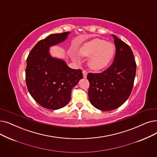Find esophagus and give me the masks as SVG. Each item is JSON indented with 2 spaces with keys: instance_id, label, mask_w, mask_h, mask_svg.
Masks as SVG:
<instances>
[{
  "instance_id": "34e87169",
  "label": "esophagus",
  "mask_w": 157,
  "mask_h": 157,
  "mask_svg": "<svg viewBox=\"0 0 157 157\" xmlns=\"http://www.w3.org/2000/svg\"><path fill=\"white\" fill-rule=\"evenodd\" d=\"M83 78H86V76H87V72H86V71L83 70Z\"/></svg>"
}]
</instances>
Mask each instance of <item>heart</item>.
<instances>
[{
    "label": "heart",
    "mask_w": 157,
    "mask_h": 157,
    "mask_svg": "<svg viewBox=\"0 0 157 157\" xmlns=\"http://www.w3.org/2000/svg\"><path fill=\"white\" fill-rule=\"evenodd\" d=\"M81 56L89 57L88 65L93 71H98L108 66L115 54L113 44L99 38L93 39L85 43L79 49Z\"/></svg>",
    "instance_id": "obj_1"
}]
</instances>
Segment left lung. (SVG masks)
Segmentation results:
<instances>
[{
    "label": "left lung",
    "mask_w": 157,
    "mask_h": 157,
    "mask_svg": "<svg viewBox=\"0 0 157 157\" xmlns=\"http://www.w3.org/2000/svg\"><path fill=\"white\" fill-rule=\"evenodd\" d=\"M115 55L113 63L101 73H88V98L100 110L110 111L123 104L131 94L136 63L129 46L113 35Z\"/></svg>",
    "instance_id": "obj_1"
}]
</instances>
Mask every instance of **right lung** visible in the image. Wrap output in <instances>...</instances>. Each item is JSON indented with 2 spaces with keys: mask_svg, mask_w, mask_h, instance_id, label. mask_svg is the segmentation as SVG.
Listing matches in <instances>:
<instances>
[{
  "mask_svg": "<svg viewBox=\"0 0 157 157\" xmlns=\"http://www.w3.org/2000/svg\"><path fill=\"white\" fill-rule=\"evenodd\" d=\"M69 33L54 34L39 41L27 58L28 91L36 103L50 110H58L69 103L72 89L83 77L82 70L71 69L49 52L51 46L62 42Z\"/></svg>",
  "mask_w": 157,
  "mask_h": 157,
  "instance_id": "add662e5",
  "label": "right lung"
}]
</instances>
